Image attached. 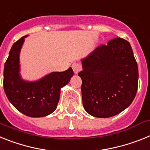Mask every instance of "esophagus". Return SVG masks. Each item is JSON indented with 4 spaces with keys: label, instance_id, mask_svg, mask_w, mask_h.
I'll return each instance as SVG.
<instances>
[{
    "label": "esophagus",
    "instance_id": "34e87169",
    "mask_svg": "<svg viewBox=\"0 0 150 150\" xmlns=\"http://www.w3.org/2000/svg\"><path fill=\"white\" fill-rule=\"evenodd\" d=\"M71 68H72V69L75 74H78L81 70L82 69V67H81L80 62H74L73 64L71 65Z\"/></svg>",
    "mask_w": 150,
    "mask_h": 150
}]
</instances>
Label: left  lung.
Returning <instances> with one entry per match:
<instances>
[{"label":"left lung","mask_w":150,"mask_h":150,"mask_svg":"<svg viewBox=\"0 0 150 150\" xmlns=\"http://www.w3.org/2000/svg\"><path fill=\"white\" fill-rule=\"evenodd\" d=\"M84 109L97 118L114 116L131 105L138 88L137 63L131 44L115 38L82 60Z\"/></svg>","instance_id":"obj_1"}]
</instances>
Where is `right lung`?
Segmentation results:
<instances>
[{"instance_id":"obj_1","label":"right lung","mask_w":150,"mask_h":150,"mask_svg":"<svg viewBox=\"0 0 150 150\" xmlns=\"http://www.w3.org/2000/svg\"><path fill=\"white\" fill-rule=\"evenodd\" d=\"M15 42L4 64V89L10 102L20 112L29 117H44L57 109L60 89L69 82L71 68L55 71L35 82H27L19 76V52L25 38Z\"/></svg>"}]
</instances>
